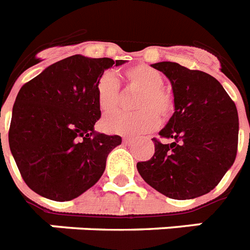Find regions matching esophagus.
<instances>
[{
    "instance_id": "esophagus-1",
    "label": "esophagus",
    "mask_w": 250,
    "mask_h": 250,
    "mask_svg": "<svg viewBox=\"0 0 250 250\" xmlns=\"http://www.w3.org/2000/svg\"><path fill=\"white\" fill-rule=\"evenodd\" d=\"M136 141V139H133V137H125V139H123V143L125 144H132V143H135Z\"/></svg>"
}]
</instances>
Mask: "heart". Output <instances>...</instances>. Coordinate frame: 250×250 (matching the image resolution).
Masks as SVG:
<instances>
[{
    "label": "heart",
    "instance_id": "heart-1",
    "mask_svg": "<svg viewBox=\"0 0 250 250\" xmlns=\"http://www.w3.org/2000/svg\"><path fill=\"white\" fill-rule=\"evenodd\" d=\"M127 87L140 90L131 113H115L103 121V128L117 135H139L153 131L160 119H168L174 110V99L167 88H164V78L157 69L145 64L129 66L121 73ZM96 100L103 114H110L121 104L119 83L114 76L105 73L96 84Z\"/></svg>",
    "mask_w": 250,
    "mask_h": 250
}]
</instances>
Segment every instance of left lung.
Here are the masks:
<instances>
[{"label":"left lung","instance_id":"8db88e82","mask_svg":"<svg viewBox=\"0 0 250 250\" xmlns=\"http://www.w3.org/2000/svg\"><path fill=\"white\" fill-rule=\"evenodd\" d=\"M153 68L171 81L174 113L160 131L163 144L153 139L155 153L139 162L145 182L163 195L178 200L202 196L220 184L235 162L239 140L236 105L212 76L177 62Z\"/></svg>","mask_w":250,"mask_h":250}]
</instances>
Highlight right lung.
I'll use <instances>...</instances> for the list:
<instances>
[{"label":"right lung","mask_w":250,"mask_h":250,"mask_svg":"<svg viewBox=\"0 0 250 250\" xmlns=\"http://www.w3.org/2000/svg\"><path fill=\"white\" fill-rule=\"evenodd\" d=\"M123 62L74 55L20 88L9 145L24 182L38 195L68 202L104 173L107 154L122 139L93 129L101 117L96 84L105 69Z\"/></svg>","instance_id":"right-lung-1"}]
</instances>
